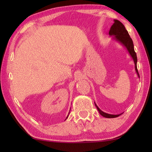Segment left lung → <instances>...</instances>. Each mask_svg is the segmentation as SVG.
<instances>
[{
	"mask_svg": "<svg viewBox=\"0 0 152 152\" xmlns=\"http://www.w3.org/2000/svg\"><path fill=\"white\" fill-rule=\"evenodd\" d=\"M109 34L110 36H113V39H115L116 42H119L120 44H121L123 47H124L126 50H127L129 54L132 57L133 59V61L135 64V72L137 73V76L140 78V75H139L137 69V58L136 53L135 52L134 50V45H133V41L132 38L130 37L129 35L128 31L127 29H125V27L121 22H120L119 20L114 19V23L111 26L109 31ZM94 104L96 106L98 111L99 112L100 115H102V117L105 118H115L119 117L122 113L117 115H113V114H109V113H104L99 109V107L97 106L96 104L95 103Z\"/></svg>",
	"mask_w": 152,
	"mask_h": 152,
	"instance_id": "obj_1",
	"label": "left lung"
}]
</instances>
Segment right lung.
Listing matches in <instances>:
<instances>
[{"label": "right lung", "mask_w": 152, "mask_h": 152, "mask_svg": "<svg viewBox=\"0 0 152 152\" xmlns=\"http://www.w3.org/2000/svg\"><path fill=\"white\" fill-rule=\"evenodd\" d=\"M70 111H69V113H68V114H69V113H70ZM68 116H67V117H66V119H68ZM66 119H65V120H66Z\"/></svg>", "instance_id": "add662e5"}]
</instances>
